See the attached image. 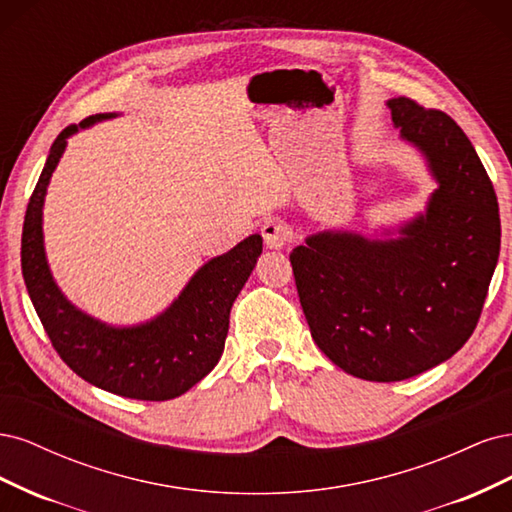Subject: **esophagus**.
<instances>
[{
    "label": "esophagus",
    "instance_id": "obj_1",
    "mask_svg": "<svg viewBox=\"0 0 512 512\" xmlns=\"http://www.w3.org/2000/svg\"><path fill=\"white\" fill-rule=\"evenodd\" d=\"M260 235H262V239H265V245L269 247V250H282V247L290 245V241H292V230L282 220H269L262 224Z\"/></svg>",
    "mask_w": 512,
    "mask_h": 512
}]
</instances>
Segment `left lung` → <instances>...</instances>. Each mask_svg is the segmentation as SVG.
Segmentation results:
<instances>
[{
	"mask_svg": "<svg viewBox=\"0 0 512 512\" xmlns=\"http://www.w3.org/2000/svg\"><path fill=\"white\" fill-rule=\"evenodd\" d=\"M395 128L423 153L438 190L399 239L327 230L290 252L318 348L346 374L397 382L468 342L500 256V209L470 138L436 108L393 98Z\"/></svg>",
	"mask_w": 512,
	"mask_h": 512,
	"instance_id": "left-lung-1",
	"label": "left lung"
}]
</instances>
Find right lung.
<instances>
[{
	"label": "right lung",
	"instance_id": "1",
	"mask_svg": "<svg viewBox=\"0 0 512 512\" xmlns=\"http://www.w3.org/2000/svg\"><path fill=\"white\" fill-rule=\"evenodd\" d=\"M108 117L115 115L87 117L55 138L25 211L23 280L53 348L76 376L121 397L166 401L190 391L218 365L230 307L262 254V237H247L230 252L209 260L173 305L145 324L108 327L76 309L61 294L46 265L42 205L68 136Z\"/></svg>",
	"mask_w": 512,
	"mask_h": 512
}]
</instances>
